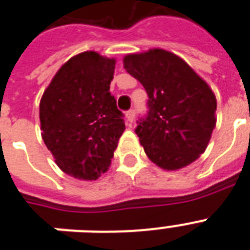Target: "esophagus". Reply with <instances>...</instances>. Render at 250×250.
<instances>
[{
	"instance_id": "34e87169",
	"label": "esophagus",
	"mask_w": 250,
	"mask_h": 250,
	"mask_svg": "<svg viewBox=\"0 0 250 250\" xmlns=\"http://www.w3.org/2000/svg\"><path fill=\"white\" fill-rule=\"evenodd\" d=\"M135 119V111L134 109H129L126 112V120L129 121V123H133Z\"/></svg>"
}]
</instances>
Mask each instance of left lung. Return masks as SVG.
<instances>
[{
  "label": "left lung",
  "instance_id": "left-lung-1",
  "mask_svg": "<svg viewBox=\"0 0 250 250\" xmlns=\"http://www.w3.org/2000/svg\"><path fill=\"white\" fill-rule=\"evenodd\" d=\"M124 68L147 91V115L135 127L146 155L165 170L193 163L215 127L211 89L183 59L163 49L124 58Z\"/></svg>",
  "mask_w": 250,
  "mask_h": 250
}]
</instances>
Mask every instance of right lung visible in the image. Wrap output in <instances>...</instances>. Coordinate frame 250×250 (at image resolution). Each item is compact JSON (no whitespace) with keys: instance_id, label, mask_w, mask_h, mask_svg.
Here are the masks:
<instances>
[{"instance_id":"right-lung-1","label":"right lung","mask_w":250,"mask_h":250,"mask_svg":"<svg viewBox=\"0 0 250 250\" xmlns=\"http://www.w3.org/2000/svg\"><path fill=\"white\" fill-rule=\"evenodd\" d=\"M115 59L85 51L54 76L40 102L42 139L65 174L95 181L108 169L125 130L109 93Z\"/></svg>"}]
</instances>
